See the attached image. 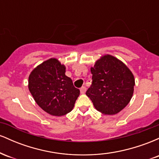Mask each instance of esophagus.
Here are the masks:
<instances>
[{
	"instance_id": "34e87169",
	"label": "esophagus",
	"mask_w": 159,
	"mask_h": 159,
	"mask_svg": "<svg viewBox=\"0 0 159 159\" xmlns=\"http://www.w3.org/2000/svg\"><path fill=\"white\" fill-rule=\"evenodd\" d=\"M86 90H87V88H86V87H84V86H83V87H82L80 89V91H81V93H82V94L85 93Z\"/></svg>"
}]
</instances>
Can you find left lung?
Instances as JSON below:
<instances>
[{
    "mask_svg": "<svg viewBox=\"0 0 159 159\" xmlns=\"http://www.w3.org/2000/svg\"><path fill=\"white\" fill-rule=\"evenodd\" d=\"M92 84L86 95L95 108L105 115H114L130 102L134 78L130 69L114 56L105 55L91 67Z\"/></svg>",
    "mask_w": 159,
    "mask_h": 159,
    "instance_id": "1",
    "label": "left lung"
}]
</instances>
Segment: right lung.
Wrapping results in <instances>:
<instances>
[{"instance_id":"1","label":"right lung","mask_w":159,"mask_h":159,"mask_svg":"<svg viewBox=\"0 0 159 159\" xmlns=\"http://www.w3.org/2000/svg\"><path fill=\"white\" fill-rule=\"evenodd\" d=\"M65 72V66L56 58H51L36 66L29 75L28 88L34 100L52 116L70 112L80 95V90Z\"/></svg>"}]
</instances>
